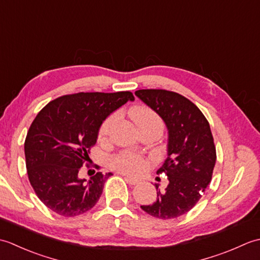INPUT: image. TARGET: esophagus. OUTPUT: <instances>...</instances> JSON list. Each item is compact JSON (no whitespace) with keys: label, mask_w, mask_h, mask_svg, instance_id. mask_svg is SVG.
<instances>
[{"label":"esophagus","mask_w":260,"mask_h":260,"mask_svg":"<svg viewBox=\"0 0 260 260\" xmlns=\"http://www.w3.org/2000/svg\"><path fill=\"white\" fill-rule=\"evenodd\" d=\"M123 176L125 178V180L128 182L129 184H132V185H135V184H139L140 183V180H137L135 178H132V176H128V175H126V174H123Z\"/></svg>","instance_id":"34e87169"}]
</instances>
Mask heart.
I'll return each mask as SVG.
<instances>
[{
	"label": "heart",
	"mask_w": 260,
	"mask_h": 260,
	"mask_svg": "<svg viewBox=\"0 0 260 260\" xmlns=\"http://www.w3.org/2000/svg\"><path fill=\"white\" fill-rule=\"evenodd\" d=\"M128 115L139 131L141 128H144V127H162L163 128L161 117L153 109L148 107H133L129 109ZM115 120L116 115H110L109 117L103 121L98 131L99 142L105 143L108 141L110 131H112ZM110 167L120 173L139 174L147 168V162L144 157L137 153L120 152L110 159Z\"/></svg>",
	"instance_id": "heart-1"
}]
</instances>
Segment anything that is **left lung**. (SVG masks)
Segmentation results:
<instances>
[{
	"label": "left lung",
	"mask_w": 260,
	"mask_h": 260,
	"mask_svg": "<svg viewBox=\"0 0 260 260\" xmlns=\"http://www.w3.org/2000/svg\"><path fill=\"white\" fill-rule=\"evenodd\" d=\"M135 95L156 112L169 131L168 158L157 174L168 175L169 185L157 191V200L141 206L152 217L168 220L189 212L212 179L217 159L213 136L206 116L178 92L141 89Z\"/></svg>",
	"instance_id": "8db88e82"
}]
</instances>
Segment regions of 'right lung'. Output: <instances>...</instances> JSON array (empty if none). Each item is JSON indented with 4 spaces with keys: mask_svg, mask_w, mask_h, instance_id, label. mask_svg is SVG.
Returning a JSON list of instances; mask_svg holds the SVG:
<instances>
[{
    "mask_svg": "<svg viewBox=\"0 0 260 260\" xmlns=\"http://www.w3.org/2000/svg\"><path fill=\"white\" fill-rule=\"evenodd\" d=\"M128 101H134L131 91L77 92L56 98L38 113L24 142L26 172L38 198L53 212L76 217L95 207L113 174L97 172L86 181L78 173L103 120Z\"/></svg>",
    "mask_w": 260,
    "mask_h": 260,
    "instance_id": "1",
    "label": "right lung"
}]
</instances>
